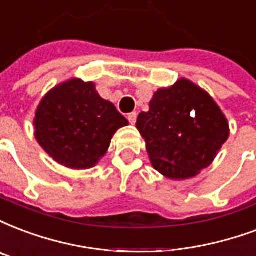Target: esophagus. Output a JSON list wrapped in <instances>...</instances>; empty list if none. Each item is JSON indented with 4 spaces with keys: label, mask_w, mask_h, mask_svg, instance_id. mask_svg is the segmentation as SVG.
<instances>
[{
    "label": "esophagus",
    "mask_w": 256,
    "mask_h": 256,
    "mask_svg": "<svg viewBox=\"0 0 256 256\" xmlns=\"http://www.w3.org/2000/svg\"><path fill=\"white\" fill-rule=\"evenodd\" d=\"M136 118H138V114H136V112H132L128 114V121H130L132 126H134V124L136 122Z\"/></svg>",
    "instance_id": "1"
}]
</instances>
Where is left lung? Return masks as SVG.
I'll list each match as a JSON object with an SVG mask.
<instances>
[{
    "mask_svg": "<svg viewBox=\"0 0 256 256\" xmlns=\"http://www.w3.org/2000/svg\"><path fill=\"white\" fill-rule=\"evenodd\" d=\"M136 128L154 168L174 180L194 178L210 166L230 136L216 101L186 78L158 89L148 112L138 116Z\"/></svg>",
    "mask_w": 256,
    "mask_h": 256,
    "instance_id": "obj_1",
    "label": "left lung"
}]
</instances>
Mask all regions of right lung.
I'll return each instance as SVG.
<instances>
[{
	"mask_svg": "<svg viewBox=\"0 0 256 256\" xmlns=\"http://www.w3.org/2000/svg\"><path fill=\"white\" fill-rule=\"evenodd\" d=\"M34 138L54 160L72 170L94 167L128 120L93 82L71 78L44 96L34 118Z\"/></svg>",
	"mask_w": 256,
	"mask_h": 256,
	"instance_id": "right-lung-1",
	"label": "right lung"
}]
</instances>
